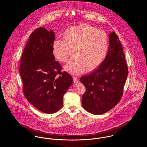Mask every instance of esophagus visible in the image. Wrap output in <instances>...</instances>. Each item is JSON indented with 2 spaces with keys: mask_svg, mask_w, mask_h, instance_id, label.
I'll return each mask as SVG.
<instances>
[{
  "mask_svg": "<svg viewBox=\"0 0 147 147\" xmlns=\"http://www.w3.org/2000/svg\"><path fill=\"white\" fill-rule=\"evenodd\" d=\"M73 82L74 83H78L79 82V79L77 78V77H73Z\"/></svg>",
  "mask_w": 147,
  "mask_h": 147,
  "instance_id": "34e87169",
  "label": "esophagus"
}]
</instances>
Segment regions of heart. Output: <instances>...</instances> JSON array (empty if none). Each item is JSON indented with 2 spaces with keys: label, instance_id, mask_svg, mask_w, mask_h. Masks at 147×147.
Returning a JSON list of instances; mask_svg holds the SVG:
<instances>
[{
  "label": "heart",
  "instance_id": "obj_1",
  "mask_svg": "<svg viewBox=\"0 0 147 147\" xmlns=\"http://www.w3.org/2000/svg\"><path fill=\"white\" fill-rule=\"evenodd\" d=\"M63 40L56 39L52 44L55 58L66 62L71 51H74V60L69 61L64 70L73 75H79L86 69L92 70L104 62L107 55L109 42L104 31L89 25H80L66 29Z\"/></svg>",
  "mask_w": 147,
  "mask_h": 147
}]
</instances>
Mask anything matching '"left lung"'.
<instances>
[{
    "instance_id": "left-lung-1",
    "label": "left lung",
    "mask_w": 147,
    "mask_h": 147,
    "mask_svg": "<svg viewBox=\"0 0 147 147\" xmlns=\"http://www.w3.org/2000/svg\"><path fill=\"white\" fill-rule=\"evenodd\" d=\"M109 47L104 62L94 72L80 78L86 88L82 105L88 112L101 115L117 105L123 95L128 76V67L117 35L109 36Z\"/></svg>"
}]
</instances>
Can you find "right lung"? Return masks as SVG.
Returning a JSON list of instances; mask_svg holds the SVG:
<instances>
[{
	"mask_svg": "<svg viewBox=\"0 0 147 147\" xmlns=\"http://www.w3.org/2000/svg\"><path fill=\"white\" fill-rule=\"evenodd\" d=\"M55 32L45 28L36 29L24 49L19 72L23 91L28 102L40 111L53 113L63 106V95L73 83L53 55Z\"/></svg>",
	"mask_w": 147,
	"mask_h": 147,
	"instance_id": "1",
	"label": "right lung"
}]
</instances>
